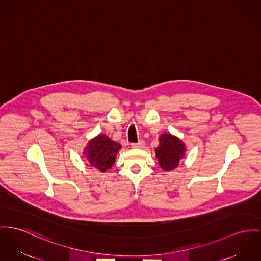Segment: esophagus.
<instances>
[{
  "label": "esophagus",
  "mask_w": 261,
  "mask_h": 261,
  "mask_svg": "<svg viewBox=\"0 0 261 261\" xmlns=\"http://www.w3.org/2000/svg\"><path fill=\"white\" fill-rule=\"evenodd\" d=\"M144 146V141L143 140H139V142L138 143H133L132 144V147L133 148H142Z\"/></svg>",
  "instance_id": "1"
}]
</instances>
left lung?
I'll return each instance as SVG.
<instances>
[{"mask_svg":"<svg viewBox=\"0 0 261 261\" xmlns=\"http://www.w3.org/2000/svg\"><path fill=\"white\" fill-rule=\"evenodd\" d=\"M186 147L183 141L171 134H162L159 138V145L155 148L158 164L164 171L176 168L179 161L185 156Z\"/></svg>","mask_w":261,"mask_h":261,"instance_id":"1","label":"left lung"}]
</instances>
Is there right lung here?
I'll use <instances>...</instances> for the list:
<instances>
[{"mask_svg": "<svg viewBox=\"0 0 261 261\" xmlns=\"http://www.w3.org/2000/svg\"><path fill=\"white\" fill-rule=\"evenodd\" d=\"M121 148L122 146L118 142L106 135H99L88 142L83 155L92 167L106 172L114 165L117 153Z\"/></svg>", "mask_w": 261, "mask_h": 261, "instance_id": "1", "label": "right lung"}]
</instances>
